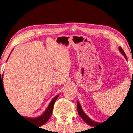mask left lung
<instances>
[{"instance_id": "left-lung-1", "label": "left lung", "mask_w": 133, "mask_h": 133, "mask_svg": "<svg viewBox=\"0 0 133 133\" xmlns=\"http://www.w3.org/2000/svg\"><path fill=\"white\" fill-rule=\"evenodd\" d=\"M119 51H120V53H121L124 56L125 58L127 60V57H126L125 53L124 50H123V49H122L120 47L119 48ZM132 73H133V72H132ZM77 110H78V114H79V115L80 116V117H81L84 120V121L85 122L86 124H88V125H91V126H94L95 124H98V123L96 122H95V121H93V120H92L91 119L89 118L86 115H85V112L83 111L82 109V108H81V105H80V103H79L78 101L77 102Z\"/></svg>"}]
</instances>
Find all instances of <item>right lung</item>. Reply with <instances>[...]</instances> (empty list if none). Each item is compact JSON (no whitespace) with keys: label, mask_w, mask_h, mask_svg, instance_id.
<instances>
[{"label":"right lung","mask_w":133,"mask_h":133,"mask_svg":"<svg viewBox=\"0 0 133 133\" xmlns=\"http://www.w3.org/2000/svg\"><path fill=\"white\" fill-rule=\"evenodd\" d=\"M1 86H2V88H3V74H2V76H1V71H0V88H1ZM5 93H6V92H5ZM58 96H59V94L58 95H57V96H55V97L52 99V100L50 102L49 105H48V108H47L46 109H45V111H44V113H43L42 115H41L40 116H38V117H36V118L24 117V116H22L24 118L28 120V121H29V122H31L32 124H33L38 125V126H41L42 125L45 124V123L48 121V120L50 118L51 116V114H52V112H53V105H54L55 102V101L57 100V99L58 98Z\"/></svg>","instance_id":"obj_1"}]
</instances>
